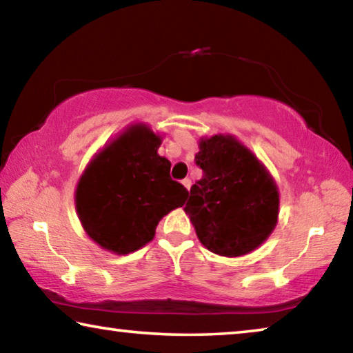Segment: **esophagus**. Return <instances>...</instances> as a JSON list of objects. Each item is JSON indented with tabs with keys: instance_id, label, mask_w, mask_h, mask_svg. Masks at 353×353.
Masks as SVG:
<instances>
[{
	"instance_id": "1",
	"label": "esophagus",
	"mask_w": 353,
	"mask_h": 353,
	"mask_svg": "<svg viewBox=\"0 0 353 353\" xmlns=\"http://www.w3.org/2000/svg\"><path fill=\"white\" fill-rule=\"evenodd\" d=\"M182 185L185 187L187 190H190V187H192V181H190V179H183V181H182Z\"/></svg>"
}]
</instances>
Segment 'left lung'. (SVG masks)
Here are the masks:
<instances>
[{
    "instance_id": "left-lung-1",
    "label": "left lung",
    "mask_w": 353,
    "mask_h": 353,
    "mask_svg": "<svg viewBox=\"0 0 353 353\" xmlns=\"http://www.w3.org/2000/svg\"><path fill=\"white\" fill-rule=\"evenodd\" d=\"M194 161L204 176L190 188L185 214L199 242L218 256L259 248L276 228L279 188L265 165L231 133L203 137Z\"/></svg>"
}]
</instances>
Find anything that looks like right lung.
<instances>
[{
    "instance_id": "right-lung-1",
    "label": "right lung",
    "mask_w": 353,
    "mask_h": 353,
    "mask_svg": "<svg viewBox=\"0 0 353 353\" xmlns=\"http://www.w3.org/2000/svg\"><path fill=\"white\" fill-rule=\"evenodd\" d=\"M161 141L144 122L127 125L92 155L78 179V220L110 253L125 256L143 248L161 218L185 203L188 192L171 181V161L159 155Z\"/></svg>"
}]
</instances>
